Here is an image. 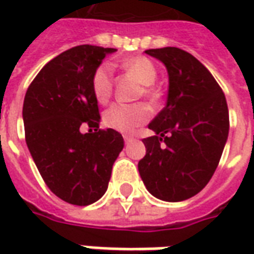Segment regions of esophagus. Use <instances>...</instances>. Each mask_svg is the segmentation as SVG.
<instances>
[{
	"label": "esophagus",
	"instance_id": "obj_1",
	"mask_svg": "<svg viewBox=\"0 0 254 254\" xmlns=\"http://www.w3.org/2000/svg\"><path fill=\"white\" fill-rule=\"evenodd\" d=\"M124 140H125V144H129L130 141H133V137H130V136H124Z\"/></svg>",
	"mask_w": 254,
	"mask_h": 254
}]
</instances>
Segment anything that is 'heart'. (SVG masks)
Wrapping results in <instances>:
<instances>
[{
    "mask_svg": "<svg viewBox=\"0 0 254 254\" xmlns=\"http://www.w3.org/2000/svg\"><path fill=\"white\" fill-rule=\"evenodd\" d=\"M121 66L137 78L138 83L143 84L141 94L147 96L149 100L158 99V91L152 84L156 80L158 70L154 63L148 58L136 56L122 60ZM91 88L95 99L99 103H106L110 99L113 91V69L109 64H100L92 73ZM151 111L149 107L144 103H116L106 110L103 116L106 127L121 133H132L138 127L149 120Z\"/></svg>",
    "mask_w": 254,
    "mask_h": 254,
    "instance_id": "b5f03b06",
    "label": "heart"
}]
</instances>
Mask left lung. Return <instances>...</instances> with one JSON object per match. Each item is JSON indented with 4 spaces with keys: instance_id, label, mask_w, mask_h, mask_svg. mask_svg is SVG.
<instances>
[{
    "instance_id": "obj_1",
    "label": "left lung",
    "mask_w": 254,
    "mask_h": 254,
    "mask_svg": "<svg viewBox=\"0 0 254 254\" xmlns=\"http://www.w3.org/2000/svg\"><path fill=\"white\" fill-rule=\"evenodd\" d=\"M167 69L163 110L149 122L138 173L147 190L163 201H184L212 178L229 137V109L222 88L197 58L178 47L145 50Z\"/></svg>"
}]
</instances>
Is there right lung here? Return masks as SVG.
<instances>
[{
    "mask_svg": "<svg viewBox=\"0 0 254 254\" xmlns=\"http://www.w3.org/2000/svg\"><path fill=\"white\" fill-rule=\"evenodd\" d=\"M116 52L91 45L72 47L42 67L25 94L27 147L49 189L69 204L89 205L105 194L124 148L121 133L99 129L98 100L91 88L95 69ZM83 126L90 127L88 133H81Z\"/></svg>",
    "mask_w": 254,
    "mask_h": 254,
    "instance_id": "right-lung-1",
    "label": "right lung"
}]
</instances>
